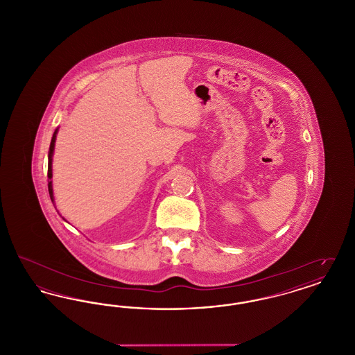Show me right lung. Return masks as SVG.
Here are the masks:
<instances>
[{
	"instance_id": "1",
	"label": "right lung",
	"mask_w": 355,
	"mask_h": 355,
	"mask_svg": "<svg viewBox=\"0 0 355 355\" xmlns=\"http://www.w3.org/2000/svg\"><path fill=\"white\" fill-rule=\"evenodd\" d=\"M57 133H58V128L54 130L53 137H51V148H49V154H48V189H49V196H51V202L54 205V194H53V169H51V164H53V154H54V146H55V138H57ZM64 218V217H62ZM65 220V218H64Z\"/></svg>"
}]
</instances>
